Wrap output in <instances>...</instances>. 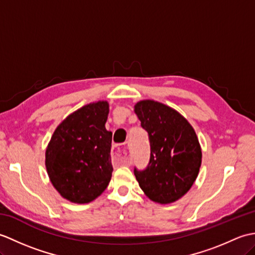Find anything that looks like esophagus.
<instances>
[{"mask_svg": "<svg viewBox=\"0 0 255 255\" xmlns=\"http://www.w3.org/2000/svg\"><path fill=\"white\" fill-rule=\"evenodd\" d=\"M112 159L115 163L129 165L130 164V158H129V150L128 145L125 144H117L112 149Z\"/></svg>", "mask_w": 255, "mask_h": 255, "instance_id": "obj_1", "label": "esophagus"}]
</instances>
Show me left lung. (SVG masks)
Instances as JSON below:
<instances>
[{
	"mask_svg": "<svg viewBox=\"0 0 255 255\" xmlns=\"http://www.w3.org/2000/svg\"><path fill=\"white\" fill-rule=\"evenodd\" d=\"M134 114L147 130L150 162L134 176L149 199L171 204L182 198L196 181L202 165V148L187 119L167 105L153 100L139 101Z\"/></svg>",
	"mask_w": 255,
	"mask_h": 255,
	"instance_id": "left-lung-1",
	"label": "left lung"
}]
</instances>
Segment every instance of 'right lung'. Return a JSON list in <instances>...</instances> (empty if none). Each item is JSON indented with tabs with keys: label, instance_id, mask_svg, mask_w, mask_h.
<instances>
[{
	"label": "right lung",
	"instance_id": "1",
	"mask_svg": "<svg viewBox=\"0 0 255 255\" xmlns=\"http://www.w3.org/2000/svg\"><path fill=\"white\" fill-rule=\"evenodd\" d=\"M110 104L90 103L58 125L46 149L50 182L69 202L88 204L111 182L112 131L105 128Z\"/></svg>",
	"mask_w": 255,
	"mask_h": 255
}]
</instances>
